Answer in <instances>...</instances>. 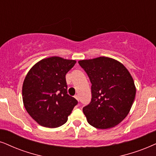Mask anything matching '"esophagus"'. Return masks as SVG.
<instances>
[{
    "label": "esophagus",
    "mask_w": 156,
    "mask_h": 156,
    "mask_svg": "<svg viewBox=\"0 0 156 156\" xmlns=\"http://www.w3.org/2000/svg\"><path fill=\"white\" fill-rule=\"evenodd\" d=\"M75 98H76V99L77 100V101H79V96H78V95L75 96Z\"/></svg>",
    "instance_id": "34e87169"
}]
</instances>
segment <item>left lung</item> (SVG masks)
Masks as SVG:
<instances>
[{
    "label": "left lung",
    "mask_w": 156,
    "mask_h": 156,
    "mask_svg": "<svg viewBox=\"0 0 156 156\" xmlns=\"http://www.w3.org/2000/svg\"><path fill=\"white\" fill-rule=\"evenodd\" d=\"M91 83V101L83 108L87 121L98 129L115 127L127 117L135 101L133 78L123 64L99 57L78 61Z\"/></svg>",
    "instance_id": "obj_1"
}]
</instances>
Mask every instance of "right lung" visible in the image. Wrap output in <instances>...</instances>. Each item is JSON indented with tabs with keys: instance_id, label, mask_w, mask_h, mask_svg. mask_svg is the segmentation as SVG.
Masks as SVG:
<instances>
[{
	"instance_id": "add662e5",
	"label": "right lung",
	"mask_w": 156,
	"mask_h": 156,
	"mask_svg": "<svg viewBox=\"0 0 156 156\" xmlns=\"http://www.w3.org/2000/svg\"><path fill=\"white\" fill-rule=\"evenodd\" d=\"M76 61L50 57L39 61L26 76L22 86L23 105L39 125L55 128L64 125L78 104L67 91L66 75Z\"/></svg>"
}]
</instances>
